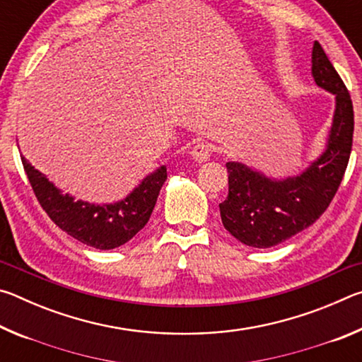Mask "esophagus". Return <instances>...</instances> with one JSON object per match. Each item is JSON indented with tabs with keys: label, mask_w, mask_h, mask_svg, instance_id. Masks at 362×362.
<instances>
[{
	"label": "esophagus",
	"mask_w": 362,
	"mask_h": 362,
	"mask_svg": "<svg viewBox=\"0 0 362 362\" xmlns=\"http://www.w3.org/2000/svg\"><path fill=\"white\" fill-rule=\"evenodd\" d=\"M192 156L196 163H206L211 159L209 146L204 144H196L192 150Z\"/></svg>",
	"instance_id": "esophagus-1"
}]
</instances>
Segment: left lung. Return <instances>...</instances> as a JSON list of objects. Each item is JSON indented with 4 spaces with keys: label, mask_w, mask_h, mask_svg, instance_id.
I'll return each mask as SVG.
<instances>
[{
    "label": "left lung",
    "mask_w": 362,
    "mask_h": 362,
    "mask_svg": "<svg viewBox=\"0 0 362 362\" xmlns=\"http://www.w3.org/2000/svg\"><path fill=\"white\" fill-rule=\"evenodd\" d=\"M311 75L321 89L334 94L332 124L324 150L298 174L272 177L240 161L226 163L228 198L220 217L238 241L267 249L313 225L340 187L353 145L351 97L317 41L311 52Z\"/></svg>",
    "instance_id": "1"
}]
</instances>
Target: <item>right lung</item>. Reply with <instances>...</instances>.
<instances>
[{"label":"right lung","mask_w":362,"mask_h":362,"mask_svg":"<svg viewBox=\"0 0 362 362\" xmlns=\"http://www.w3.org/2000/svg\"><path fill=\"white\" fill-rule=\"evenodd\" d=\"M22 164L36 198L52 222L79 243L100 250L122 246L144 228L168 179L163 164L140 180L126 198L97 204L64 193L23 156Z\"/></svg>","instance_id":"right-lung-1"}]
</instances>
